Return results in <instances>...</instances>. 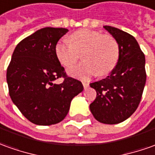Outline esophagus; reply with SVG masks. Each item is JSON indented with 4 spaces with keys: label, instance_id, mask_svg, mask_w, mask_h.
I'll use <instances>...</instances> for the list:
<instances>
[{
    "label": "esophagus",
    "instance_id": "34e87169",
    "mask_svg": "<svg viewBox=\"0 0 155 155\" xmlns=\"http://www.w3.org/2000/svg\"><path fill=\"white\" fill-rule=\"evenodd\" d=\"M83 85H84V89H86V88L88 87V83H86V82H83Z\"/></svg>",
    "mask_w": 155,
    "mask_h": 155
}]
</instances>
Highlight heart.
Returning a JSON list of instances; mask_svg holds the SVG:
<instances>
[{"label":"heart","instance_id":"heart-1","mask_svg":"<svg viewBox=\"0 0 155 155\" xmlns=\"http://www.w3.org/2000/svg\"><path fill=\"white\" fill-rule=\"evenodd\" d=\"M55 55L61 64L71 67L83 53L84 62L68 70L69 75L88 79L98 72L105 76L113 71L119 59V45L111 35L98 31L80 29L72 33L69 39H61L55 45Z\"/></svg>","mask_w":155,"mask_h":155}]
</instances>
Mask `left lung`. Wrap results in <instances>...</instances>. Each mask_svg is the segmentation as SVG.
I'll list each match as a JSON object with an SVG mask.
<instances>
[{"instance_id":"left-lung-1","label":"left lung","mask_w":155,"mask_h":155,"mask_svg":"<svg viewBox=\"0 0 155 155\" xmlns=\"http://www.w3.org/2000/svg\"><path fill=\"white\" fill-rule=\"evenodd\" d=\"M119 45V59L110 74L90 84L97 93L89 108L96 120L117 124L133 115L140 103L146 83L145 56L136 39L111 26H104Z\"/></svg>"}]
</instances>
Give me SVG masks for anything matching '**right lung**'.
<instances>
[{"label": "right lung", "mask_w": 155, "mask_h": 155, "mask_svg": "<svg viewBox=\"0 0 155 155\" xmlns=\"http://www.w3.org/2000/svg\"><path fill=\"white\" fill-rule=\"evenodd\" d=\"M68 29L44 28L16 46L6 71L13 104L32 123L50 126L67 115L71 100L84 90L78 80L66 75L55 55V45ZM63 76V83L54 80Z\"/></svg>", "instance_id": "1"}]
</instances>
